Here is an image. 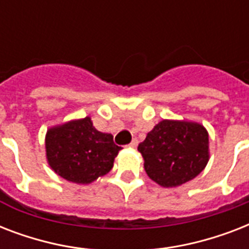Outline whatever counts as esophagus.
<instances>
[{
    "mask_svg": "<svg viewBox=\"0 0 249 249\" xmlns=\"http://www.w3.org/2000/svg\"><path fill=\"white\" fill-rule=\"evenodd\" d=\"M137 146H138V141H137V138H133L132 142L129 143V148H136Z\"/></svg>",
    "mask_w": 249,
    "mask_h": 249,
    "instance_id": "esophagus-1",
    "label": "esophagus"
}]
</instances>
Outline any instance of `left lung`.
Here are the masks:
<instances>
[{
  "instance_id": "1",
  "label": "left lung",
  "mask_w": 249,
  "mask_h": 249,
  "mask_svg": "<svg viewBox=\"0 0 249 249\" xmlns=\"http://www.w3.org/2000/svg\"><path fill=\"white\" fill-rule=\"evenodd\" d=\"M146 173L161 187H178L203 172L209 160V134L189 120H161L138 144Z\"/></svg>"
}]
</instances>
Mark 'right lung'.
<instances>
[{
	"mask_svg": "<svg viewBox=\"0 0 249 249\" xmlns=\"http://www.w3.org/2000/svg\"><path fill=\"white\" fill-rule=\"evenodd\" d=\"M46 160L59 177L89 185L112 169L121 147L109 133L98 132L91 117L50 126L45 136Z\"/></svg>",
	"mask_w": 249,
	"mask_h": 249,
	"instance_id": "1",
	"label": "right lung"
}]
</instances>
